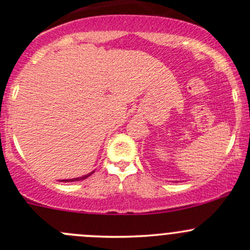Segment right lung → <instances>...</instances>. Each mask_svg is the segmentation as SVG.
<instances>
[{
  "instance_id": "right-lung-1",
  "label": "right lung",
  "mask_w": 250,
  "mask_h": 250,
  "mask_svg": "<svg viewBox=\"0 0 250 250\" xmlns=\"http://www.w3.org/2000/svg\"><path fill=\"white\" fill-rule=\"evenodd\" d=\"M94 171H91V173H89L87 175H84V176H81V177H76V179H70V180H61V182H75V181H82L84 179H87V177L90 176L91 174H93Z\"/></svg>"
}]
</instances>
